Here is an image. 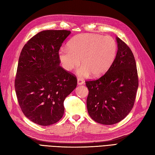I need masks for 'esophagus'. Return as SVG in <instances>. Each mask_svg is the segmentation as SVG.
I'll list each match as a JSON object with an SVG mask.
<instances>
[{"instance_id": "esophagus-1", "label": "esophagus", "mask_w": 155, "mask_h": 155, "mask_svg": "<svg viewBox=\"0 0 155 155\" xmlns=\"http://www.w3.org/2000/svg\"><path fill=\"white\" fill-rule=\"evenodd\" d=\"M84 81L83 80H82L81 78H78V85L84 84Z\"/></svg>"}]
</instances>
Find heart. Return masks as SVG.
<instances>
[{
    "instance_id": "b5f03b06",
    "label": "heart",
    "mask_w": 155,
    "mask_h": 155,
    "mask_svg": "<svg viewBox=\"0 0 155 155\" xmlns=\"http://www.w3.org/2000/svg\"><path fill=\"white\" fill-rule=\"evenodd\" d=\"M69 49H61L59 58L66 71H70L81 64L78 70L81 76L91 73L99 77L108 70L116 58L117 44L113 37L98 34H80L68 43Z\"/></svg>"
}]
</instances>
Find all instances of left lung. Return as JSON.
<instances>
[{"label":"left lung","mask_w":155,"mask_h":155,"mask_svg":"<svg viewBox=\"0 0 155 155\" xmlns=\"http://www.w3.org/2000/svg\"><path fill=\"white\" fill-rule=\"evenodd\" d=\"M116 39L118 51L108 70L97 80L86 81L88 114L94 121L105 125L118 123L130 113L138 87L133 53L122 40Z\"/></svg>","instance_id":"left-lung-1"}]
</instances>
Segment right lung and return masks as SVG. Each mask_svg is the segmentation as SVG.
<instances>
[{"label": "right lung", "instance_id": "obj_1", "mask_svg": "<svg viewBox=\"0 0 155 155\" xmlns=\"http://www.w3.org/2000/svg\"><path fill=\"white\" fill-rule=\"evenodd\" d=\"M71 33L68 30L38 33L22 49L15 80L16 95L24 115L41 126L58 122L64 102L77 86L75 75L59 65V51Z\"/></svg>", "mask_w": 155, "mask_h": 155}]
</instances>
